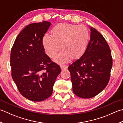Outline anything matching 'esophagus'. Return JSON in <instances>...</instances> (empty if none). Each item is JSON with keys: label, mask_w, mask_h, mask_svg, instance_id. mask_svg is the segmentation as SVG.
Here are the masks:
<instances>
[{"label": "esophagus", "mask_w": 123, "mask_h": 123, "mask_svg": "<svg viewBox=\"0 0 123 123\" xmlns=\"http://www.w3.org/2000/svg\"><path fill=\"white\" fill-rule=\"evenodd\" d=\"M60 68H61V69L63 70V69H67L68 67H67V66H65V65H62V66H60Z\"/></svg>", "instance_id": "1"}]
</instances>
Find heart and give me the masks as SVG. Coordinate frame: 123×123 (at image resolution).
I'll use <instances>...</instances> for the list:
<instances>
[{"instance_id": "heart-1", "label": "heart", "mask_w": 123, "mask_h": 123, "mask_svg": "<svg viewBox=\"0 0 123 123\" xmlns=\"http://www.w3.org/2000/svg\"><path fill=\"white\" fill-rule=\"evenodd\" d=\"M52 36L45 35L43 45L46 53L53 57L60 49L63 50L55 61L57 63H66L71 57L75 59L85 52L90 40L88 28L84 25L69 23L59 24L52 29Z\"/></svg>"}]
</instances>
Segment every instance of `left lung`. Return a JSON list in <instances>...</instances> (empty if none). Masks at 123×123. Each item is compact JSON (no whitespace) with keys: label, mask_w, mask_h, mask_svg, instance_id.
Returning <instances> with one entry per match:
<instances>
[{"label":"left lung","mask_w":123,"mask_h":123,"mask_svg":"<svg viewBox=\"0 0 123 123\" xmlns=\"http://www.w3.org/2000/svg\"><path fill=\"white\" fill-rule=\"evenodd\" d=\"M90 30V40L85 52L68 67L74 93L85 98L95 97L106 87L112 66L107 41L95 29L91 27Z\"/></svg>","instance_id":"8db88e82"}]
</instances>
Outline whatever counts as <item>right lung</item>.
Returning a JSON list of instances; mask_svg holds the SVG:
<instances>
[{"label":"right lung","mask_w":123,"mask_h":123,"mask_svg":"<svg viewBox=\"0 0 123 123\" xmlns=\"http://www.w3.org/2000/svg\"><path fill=\"white\" fill-rule=\"evenodd\" d=\"M51 23H31L17 36L12 47V77L19 92L33 101L45 100L52 95L56 78L61 72L58 64L45 53L43 38Z\"/></svg>","instance_id":"add662e5"}]
</instances>
